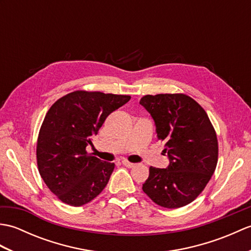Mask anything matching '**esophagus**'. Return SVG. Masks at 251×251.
<instances>
[{"instance_id":"esophagus-1","label":"esophagus","mask_w":251,"mask_h":251,"mask_svg":"<svg viewBox=\"0 0 251 251\" xmlns=\"http://www.w3.org/2000/svg\"><path fill=\"white\" fill-rule=\"evenodd\" d=\"M122 163H123V165H124V166H126L127 168H131V167L135 166L134 163H130V162H128V161H126V159H124V161H123Z\"/></svg>"}]
</instances>
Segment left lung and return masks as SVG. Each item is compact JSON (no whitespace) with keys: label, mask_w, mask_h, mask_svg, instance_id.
Returning <instances> with one entry per match:
<instances>
[{"label":"left lung","mask_w":251,"mask_h":251,"mask_svg":"<svg viewBox=\"0 0 251 251\" xmlns=\"http://www.w3.org/2000/svg\"><path fill=\"white\" fill-rule=\"evenodd\" d=\"M140 104L154 120L169 158L167 168L150 167L142 190L162 207L188 205L215 173L218 140L214 126L205 110L184 94L147 95Z\"/></svg>","instance_id":"8db88e82"}]
</instances>
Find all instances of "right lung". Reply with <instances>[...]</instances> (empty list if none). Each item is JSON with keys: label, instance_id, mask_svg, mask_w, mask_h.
<instances>
[{"label": "right lung", "instance_id": "add662e5", "mask_svg": "<svg viewBox=\"0 0 251 251\" xmlns=\"http://www.w3.org/2000/svg\"><path fill=\"white\" fill-rule=\"evenodd\" d=\"M130 96L75 92L50 106L36 145L37 167L45 184L61 201L78 207L97 197L108 184L114 163L88 154L86 147L112 112Z\"/></svg>", "mask_w": 251, "mask_h": 251}]
</instances>
